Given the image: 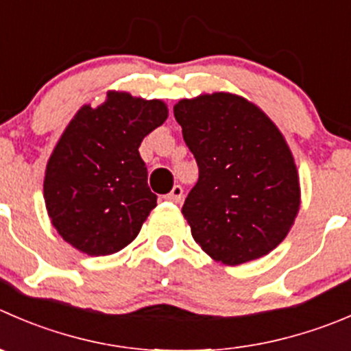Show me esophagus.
<instances>
[{
	"mask_svg": "<svg viewBox=\"0 0 351 351\" xmlns=\"http://www.w3.org/2000/svg\"><path fill=\"white\" fill-rule=\"evenodd\" d=\"M166 200H169V202H175V204H180L183 200V189L180 185H175L173 186L171 192L168 193V195L165 197Z\"/></svg>",
	"mask_w": 351,
	"mask_h": 351,
	"instance_id": "1",
	"label": "esophagus"
}]
</instances>
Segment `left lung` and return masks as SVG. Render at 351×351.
Wrapping results in <instances>:
<instances>
[{"label":"left lung","instance_id":"left-lung-1","mask_svg":"<svg viewBox=\"0 0 351 351\" xmlns=\"http://www.w3.org/2000/svg\"><path fill=\"white\" fill-rule=\"evenodd\" d=\"M173 111L199 166L182 207L193 240L226 266L269 254L300 209L298 171L283 134L237 94H200Z\"/></svg>","mask_w":351,"mask_h":351}]
</instances>
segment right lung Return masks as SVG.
<instances>
[{
    "label": "right lung",
    "instance_id": "right-lung-1",
    "mask_svg": "<svg viewBox=\"0 0 351 351\" xmlns=\"http://www.w3.org/2000/svg\"><path fill=\"white\" fill-rule=\"evenodd\" d=\"M166 118L162 101L117 90L97 108L85 104L77 111L44 176L51 223L71 247L87 255H110L135 240L158 206L138 147Z\"/></svg>",
    "mask_w": 351,
    "mask_h": 351
}]
</instances>
